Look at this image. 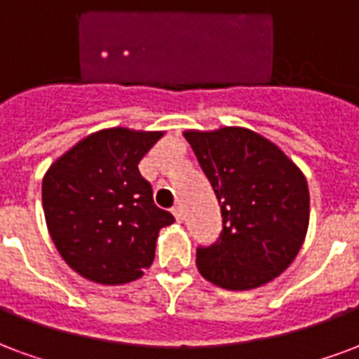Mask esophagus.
I'll use <instances>...</instances> for the list:
<instances>
[{
	"instance_id": "obj_1",
	"label": "esophagus",
	"mask_w": 359,
	"mask_h": 359,
	"mask_svg": "<svg viewBox=\"0 0 359 359\" xmlns=\"http://www.w3.org/2000/svg\"><path fill=\"white\" fill-rule=\"evenodd\" d=\"M172 214H174V218H176L177 222H183V210H182V206H174V208H172Z\"/></svg>"
}]
</instances>
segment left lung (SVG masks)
<instances>
[{"label": "left lung", "mask_w": 359, "mask_h": 359, "mask_svg": "<svg viewBox=\"0 0 359 359\" xmlns=\"http://www.w3.org/2000/svg\"><path fill=\"white\" fill-rule=\"evenodd\" d=\"M216 193L224 229L197 248L206 281L227 290L262 287L297 258L310 222L302 170L260 133L239 126L183 132Z\"/></svg>", "instance_id": "8db88e82"}]
</instances>
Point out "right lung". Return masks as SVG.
I'll use <instances>...</instances> for the list:
<instances>
[{
  "label": "right lung",
  "instance_id": "add662e5",
  "mask_svg": "<svg viewBox=\"0 0 359 359\" xmlns=\"http://www.w3.org/2000/svg\"><path fill=\"white\" fill-rule=\"evenodd\" d=\"M164 132L109 128L91 133L49 166L41 203L62 260L93 283L140 279L174 216L154 205L137 164Z\"/></svg>",
  "mask_w": 359,
  "mask_h": 359
}]
</instances>
